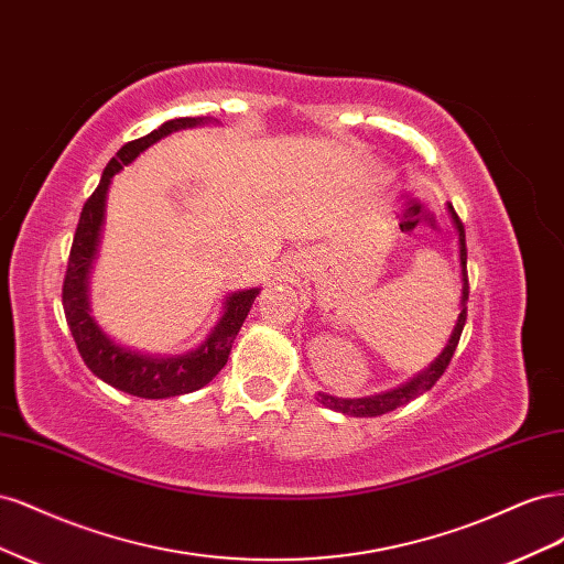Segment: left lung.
<instances>
[{"label": "left lung", "instance_id": "8db88e82", "mask_svg": "<svg viewBox=\"0 0 564 564\" xmlns=\"http://www.w3.org/2000/svg\"><path fill=\"white\" fill-rule=\"evenodd\" d=\"M447 212L452 216V224L456 228V235H458V265H460V313H458V319L454 324L452 329V336L447 340V346L442 348V352L435 357V360L431 362V367H425L423 371H419L414 379H409L406 383L398 386V388H390L386 392H379V395H367V398H334V395H327V392H317V402L322 406L327 409H334V412H340V414H348V416H381V414H388L392 412V409H398L406 402H412L414 398L423 395L425 390H431L437 379L445 373V369L449 367L452 362V355L458 346V338H460V332H464V324H466V301H468V272H466V232H464V224H460L456 212L452 204H447Z\"/></svg>", "mask_w": 564, "mask_h": 564}]
</instances>
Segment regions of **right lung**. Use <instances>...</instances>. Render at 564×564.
Segmentation results:
<instances>
[{"mask_svg": "<svg viewBox=\"0 0 564 564\" xmlns=\"http://www.w3.org/2000/svg\"><path fill=\"white\" fill-rule=\"evenodd\" d=\"M214 119L209 117H178L169 119L160 129L150 131L143 139H135L127 145L119 148L117 158L108 162L104 169V176L87 199L79 216V224L75 230V240L70 249V259H67L65 282H63V311L67 327L73 332L77 350L82 355L84 365H87L100 381L108 386L129 392L133 398L145 400H164L185 395L207 386L216 373L226 367L228 355L232 348V340L237 332L251 311L253 299L259 296L261 289H242V292H232L226 296L224 315L218 317L209 336L202 344L183 355H150L127 348L110 338L104 327L91 315V301H89V275L94 261L98 256L100 232H104L106 220V199L112 176L122 172L127 164L148 150L152 143L162 141L164 135L209 124Z\"/></svg>", "mask_w": 564, "mask_h": 564, "instance_id": "add662e5", "label": "right lung"}]
</instances>
